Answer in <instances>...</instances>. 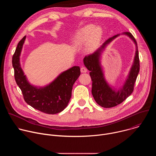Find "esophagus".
<instances>
[{
    "mask_svg": "<svg viewBox=\"0 0 156 156\" xmlns=\"http://www.w3.org/2000/svg\"><path fill=\"white\" fill-rule=\"evenodd\" d=\"M87 72V69L86 67H84V66H82V67L81 68V73H86Z\"/></svg>",
    "mask_w": 156,
    "mask_h": 156,
    "instance_id": "esophagus-1",
    "label": "esophagus"
}]
</instances>
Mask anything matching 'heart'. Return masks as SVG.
Listing matches in <instances>:
<instances>
[{
	"instance_id": "obj_1",
	"label": "heart",
	"mask_w": 156,
	"mask_h": 156,
	"mask_svg": "<svg viewBox=\"0 0 156 156\" xmlns=\"http://www.w3.org/2000/svg\"><path fill=\"white\" fill-rule=\"evenodd\" d=\"M102 36V30L93 25H87L78 30L73 38L72 42L76 46H82L89 42V50L93 51Z\"/></svg>"
}]
</instances>
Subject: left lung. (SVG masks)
Instances as JSON below:
<instances>
[{"mask_svg": "<svg viewBox=\"0 0 156 156\" xmlns=\"http://www.w3.org/2000/svg\"><path fill=\"white\" fill-rule=\"evenodd\" d=\"M123 34L128 36L136 46V51L134 59V63L129 72L128 78L122 88L115 91L111 88L106 82L104 74L101 67L99 58L102 51L107 44L112 41L119 34L115 35L107 40L102 46L94 53L85 56L83 59L84 64L88 70L92 80V94L93 96L100 106L104 108H110L115 107L123 102L134 90L135 83L140 72V58L138 51L137 43L131 33L125 32Z\"/></svg>", "mask_w": 156, "mask_h": 156, "instance_id": "1", "label": "left lung"}]
</instances>
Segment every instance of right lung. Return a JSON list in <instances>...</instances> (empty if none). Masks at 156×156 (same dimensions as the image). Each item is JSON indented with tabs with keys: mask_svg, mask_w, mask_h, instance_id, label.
<instances>
[{
	"mask_svg": "<svg viewBox=\"0 0 156 156\" xmlns=\"http://www.w3.org/2000/svg\"><path fill=\"white\" fill-rule=\"evenodd\" d=\"M26 36L18 42L12 57L14 76L25 102L34 108L48 114L62 112L67 106L72 96L73 85L80 75V66H74L63 72L50 84L44 87L31 85L20 63V55Z\"/></svg>",
	"mask_w": 156,
	"mask_h": 156,
	"instance_id": "add662e5",
	"label": "right lung"
}]
</instances>
